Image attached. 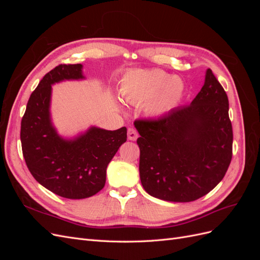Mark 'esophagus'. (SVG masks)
<instances>
[{"mask_svg":"<svg viewBox=\"0 0 260 260\" xmlns=\"http://www.w3.org/2000/svg\"><path fill=\"white\" fill-rule=\"evenodd\" d=\"M128 139L131 141H136L138 139V132L136 129L133 128L128 129Z\"/></svg>","mask_w":260,"mask_h":260,"instance_id":"34e87169","label":"esophagus"}]
</instances>
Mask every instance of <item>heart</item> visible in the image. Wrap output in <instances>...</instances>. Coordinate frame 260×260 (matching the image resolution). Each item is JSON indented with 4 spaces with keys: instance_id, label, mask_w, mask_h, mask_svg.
<instances>
[{
    "instance_id": "heart-1",
    "label": "heart",
    "mask_w": 260,
    "mask_h": 260,
    "mask_svg": "<svg viewBox=\"0 0 260 260\" xmlns=\"http://www.w3.org/2000/svg\"><path fill=\"white\" fill-rule=\"evenodd\" d=\"M184 92V84L179 78L162 70H135L123 77L120 93L125 102L140 105L151 100L147 113L159 116L174 107Z\"/></svg>"
}]
</instances>
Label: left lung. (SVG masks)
<instances>
[{"label": "left lung", "mask_w": 260, "mask_h": 260, "mask_svg": "<svg viewBox=\"0 0 260 260\" xmlns=\"http://www.w3.org/2000/svg\"><path fill=\"white\" fill-rule=\"evenodd\" d=\"M140 179L156 199L185 203L209 193L232 158L229 101L210 69L190 105L155 120H136Z\"/></svg>", "instance_id": "obj_1"}]
</instances>
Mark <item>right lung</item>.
Masks as SVG:
<instances>
[{
  "label": "right lung",
  "instance_id": "add662e5",
  "mask_svg": "<svg viewBox=\"0 0 260 260\" xmlns=\"http://www.w3.org/2000/svg\"><path fill=\"white\" fill-rule=\"evenodd\" d=\"M82 65H58L46 74L31 93L21 119L23 158L39 183L61 198L81 200L105 185L106 169L118 148L127 141V128L90 127L73 139L60 137L51 118L52 85L82 80Z\"/></svg>",
  "mask_w": 260,
  "mask_h": 260
}]
</instances>
